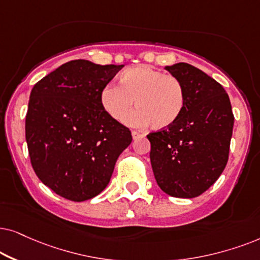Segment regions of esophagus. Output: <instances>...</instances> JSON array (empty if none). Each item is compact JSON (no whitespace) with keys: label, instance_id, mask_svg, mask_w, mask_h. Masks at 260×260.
I'll use <instances>...</instances> for the list:
<instances>
[{"label":"esophagus","instance_id":"34e87169","mask_svg":"<svg viewBox=\"0 0 260 260\" xmlns=\"http://www.w3.org/2000/svg\"><path fill=\"white\" fill-rule=\"evenodd\" d=\"M132 137H133L134 140H137V139H139V138L143 137V134L139 133V132H136V131H134V132H132Z\"/></svg>","mask_w":260,"mask_h":260}]
</instances>
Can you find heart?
Returning a JSON list of instances; mask_svg holds the SVG:
<instances>
[{
  "label": "heart",
  "instance_id": "obj_1",
  "mask_svg": "<svg viewBox=\"0 0 260 260\" xmlns=\"http://www.w3.org/2000/svg\"><path fill=\"white\" fill-rule=\"evenodd\" d=\"M100 101L107 114L119 122L123 121L136 101L138 109L127 117L126 122L134 127L151 124L155 129H164L182 115L185 90L175 76L148 65H138L120 75L119 85H106L101 90Z\"/></svg>",
  "mask_w": 260,
  "mask_h": 260
}]
</instances>
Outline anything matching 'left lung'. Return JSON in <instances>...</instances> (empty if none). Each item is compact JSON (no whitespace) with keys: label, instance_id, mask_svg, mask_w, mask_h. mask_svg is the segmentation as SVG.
Here are the masks:
<instances>
[{"label":"left lung","instance_id":"obj_1","mask_svg":"<svg viewBox=\"0 0 260 260\" xmlns=\"http://www.w3.org/2000/svg\"><path fill=\"white\" fill-rule=\"evenodd\" d=\"M165 70L182 82L185 107L172 126L147 136L152 170L162 191L192 199L226 168L234 115L223 86L200 69L178 63Z\"/></svg>","mask_w":260,"mask_h":260}]
</instances>
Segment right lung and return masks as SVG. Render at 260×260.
<instances>
[{"instance_id":"add662e5","label":"right lung","mask_w":260,"mask_h":260,"mask_svg":"<svg viewBox=\"0 0 260 260\" xmlns=\"http://www.w3.org/2000/svg\"><path fill=\"white\" fill-rule=\"evenodd\" d=\"M123 65L68 61L33 86L26 141L33 170L64 199L82 202L103 191L132 143L131 131L101 105V90Z\"/></svg>"}]
</instances>
